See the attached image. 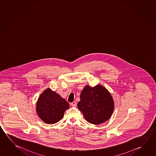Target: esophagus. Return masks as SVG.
<instances>
[{
    "mask_svg": "<svg viewBox=\"0 0 156 156\" xmlns=\"http://www.w3.org/2000/svg\"><path fill=\"white\" fill-rule=\"evenodd\" d=\"M71 105L72 106H76L77 105V103L76 101H73L72 103H71Z\"/></svg>",
    "mask_w": 156,
    "mask_h": 156,
    "instance_id": "obj_1",
    "label": "esophagus"
}]
</instances>
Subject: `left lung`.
<instances>
[{
  "label": "left lung",
  "instance_id": "1",
  "mask_svg": "<svg viewBox=\"0 0 156 156\" xmlns=\"http://www.w3.org/2000/svg\"><path fill=\"white\" fill-rule=\"evenodd\" d=\"M77 105L85 119L92 124L98 125L110 119L114 109V101L107 89L101 85L91 87L86 85Z\"/></svg>",
  "mask_w": 156,
  "mask_h": 156
}]
</instances>
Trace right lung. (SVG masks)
Here are the masks:
<instances>
[{
	"instance_id": "1",
	"label": "right lung",
	"mask_w": 156,
	"mask_h": 156,
	"mask_svg": "<svg viewBox=\"0 0 156 156\" xmlns=\"http://www.w3.org/2000/svg\"><path fill=\"white\" fill-rule=\"evenodd\" d=\"M36 111L39 118L48 124L57 122L63 118L69 104L50 89L44 91L39 97Z\"/></svg>"
}]
</instances>
